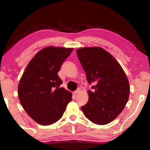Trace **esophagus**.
Returning a JSON list of instances; mask_svg holds the SVG:
<instances>
[{
  "label": "esophagus",
  "mask_w": 150,
  "mask_h": 150,
  "mask_svg": "<svg viewBox=\"0 0 150 150\" xmlns=\"http://www.w3.org/2000/svg\"><path fill=\"white\" fill-rule=\"evenodd\" d=\"M80 91H81V89L80 88H78L77 90H76L75 91H74V95H77V94H79L80 93Z\"/></svg>",
  "instance_id": "esophagus-1"
}]
</instances>
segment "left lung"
<instances>
[{"mask_svg": "<svg viewBox=\"0 0 150 150\" xmlns=\"http://www.w3.org/2000/svg\"><path fill=\"white\" fill-rule=\"evenodd\" d=\"M77 54L88 83L96 84L87 91L88 103L81 110L94 124L105 125L125 107L130 95L128 79L115 58L102 47H83Z\"/></svg>", "mask_w": 150, "mask_h": 150, "instance_id": "1", "label": "left lung"}]
</instances>
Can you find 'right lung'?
<instances>
[{
	"instance_id": "obj_1",
	"label": "right lung",
	"mask_w": 150,
	"mask_h": 150,
	"mask_svg": "<svg viewBox=\"0 0 150 150\" xmlns=\"http://www.w3.org/2000/svg\"><path fill=\"white\" fill-rule=\"evenodd\" d=\"M73 48L49 46L28 63L18 87L20 104L33 120L41 125L56 122L62 117L72 94L64 88L57 73Z\"/></svg>"
}]
</instances>
